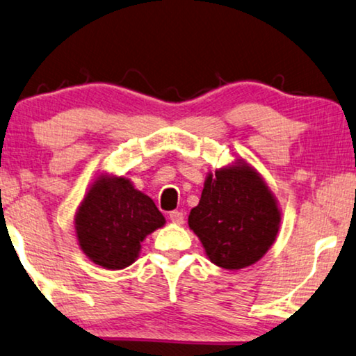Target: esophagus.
Returning <instances> with one entry per match:
<instances>
[{
	"label": "esophagus",
	"mask_w": 356,
	"mask_h": 356,
	"mask_svg": "<svg viewBox=\"0 0 356 356\" xmlns=\"http://www.w3.org/2000/svg\"><path fill=\"white\" fill-rule=\"evenodd\" d=\"M168 217H170V220H172L173 223H178V225H181V223L184 222L183 212H179V211H172L168 213Z\"/></svg>",
	"instance_id": "1"
}]
</instances>
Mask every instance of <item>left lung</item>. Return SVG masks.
Segmentation results:
<instances>
[{"instance_id": "obj_1", "label": "left lung", "mask_w": 356, "mask_h": 356, "mask_svg": "<svg viewBox=\"0 0 356 356\" xmlns=\"http://www.w3.org/2000/svg\"><path fill=\"white\" fill-rule=\"evenodd\" d=\"M188 223L209 259L235 270L266 254L279 232L280 211L259 175L238 163L209 175Z\"/></svg>"}]
</instances>
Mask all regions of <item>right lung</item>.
I'll return each mask as SVG.
<instances>
[{"mask_svg":"<svg viewBox=\"0 0 356 356\" xmlns=\"http://www.w3.org/2000/svg\"><path fill=\"white\" fill-rule=\"evenodd\" d=\"M163 223L152 199L134 189L128 178L97 179L76 213L81 250L111 270L133 264L144 238Z\"/></svg>","mask_w":356,"mask_h":356,"instance_id":"obj_1","label":"right lung"}]
</instances>
